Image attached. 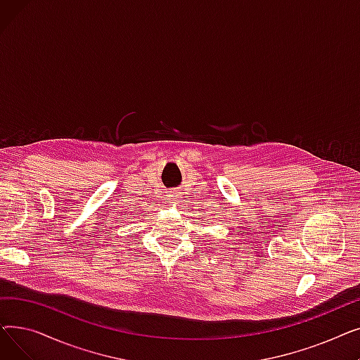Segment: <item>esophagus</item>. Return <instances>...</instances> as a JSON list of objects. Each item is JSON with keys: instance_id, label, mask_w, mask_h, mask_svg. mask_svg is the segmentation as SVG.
<instances>
[{"instance_id": "1", "label": "esophagus", "mask_w": 360, "mask_h": 360, "mask_svg": "<svg viewBox=\"0 0 360 360\" xmlns=\"http://www.w3.org/2000/svg\"><path fill=\"white\" fill-rule=\"evenodd\" d=\"M169 201L174 202L175 205L179 204V202H181V195H179V193H176V191L169 193Z\"/></svg>"}]
</instances>
